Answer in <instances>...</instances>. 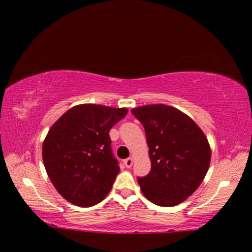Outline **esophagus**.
I'll return each mask as SVG.
<instances>
[{"label": "esophagus", "instance_id": "34e87169", "mask_svg": "<svg viewBox=\"0 0 252 252\" xmlns=\"http://www.w3.org/2000/svg\"><path fill=\"white\" fill-rule=\"evenodd\" d=\"M123 163H125L126 168H131L132 164H133V159H132V158H127V159L123 160Z\"/></svg>", "mask_w": 252, "mask_h": 252}]
</instances>
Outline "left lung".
Segmentation results:
<instances>
[{"instance_id":"obj_1","label":"left lung","mask_w":252,"mask_h":252,"mask_svg":"<svg viewBox=\"0 0 252 252\" xmlns=\"http://www.w3.org/2000/svg\"><path fill=\"white\" fill-rule=\"evenodd\" d=\"M147 135L151 170L138 178L144 197L160 207H172L201 185L211 160L207 136L192 119L165 104L131 110Z\"/></svg>"}]
</instances>
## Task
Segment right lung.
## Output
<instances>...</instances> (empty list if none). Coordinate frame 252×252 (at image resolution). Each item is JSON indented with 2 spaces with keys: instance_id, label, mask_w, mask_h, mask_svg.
Wrapping results in <instances>:
<instances>
[{
  "instance_id": "right-lung-1",
  "label": "right lung",
  "mask_w": 252,
  "mask_h": 252,
  "mask_svg": "<svg viewBox=\"0 0 252 252\" xmlns=\"http://www.w3.org/2000/svg\"><path fill=\"white\" fill-rule=\"evenodd\" d=\"M126 108L85 103L59 118L46 134L42 158L58 192L79 207H92L110 192L120 168L109 132Z\"/></svg>"
}]
</instances>
